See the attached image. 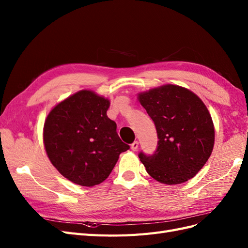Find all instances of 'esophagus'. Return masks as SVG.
Masks as SVG:
<instances>
[{"label": "esophagus", "mask_w": 248, "mask_h": 248, "mask_svg": "<svg viewBox=\"0 0 248 248\" xmlns=\"http://www.w3.org/2000/svg\"><path fill=\"white\" fill-rule=\"evenodd\" d=\"M138 148H139V141L132 142V144H131V150H132V151H137Z\"/></svg>", "instance_id": "34e87169"}]
</instances>
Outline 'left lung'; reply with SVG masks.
<instances>
[{"label": "left lung", "mask_w": 248, "mask_h": 248, "mask_svg": "<svg viewBox=\"0 0 248 248\" xmlns=\"http://www.w3.org/2000/svg\"><path fill=\"white\" fill-rule=\"evenodd\" d=\"M138 100L158 137L153 155H139L147 172L167 185L188 181L205 166L214 147V124L205 103L190 90L171 84L140 92Z\"/></svg>", "instance_id": "8db88e82"}]
</instances>
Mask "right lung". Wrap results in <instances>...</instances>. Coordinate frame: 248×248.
Listing matches in <instances>:
<instances>
[{"label":"right lung","mask_w":248,"mask_h":248,"mask_svg":"<svg viewBox=\"0 0 248 248\" xmlns=\"http://www.w3.org/2000/svg\"><path fill=\"white\" fill-rule=\"evenodd\" d=\"M110 101L80 90L60 101L44 121L43 144L51 164L74 184L92 187L106 180L129 146L108 118Z\"/></svg>","instance_id":"obj_1"}]
</instances>
